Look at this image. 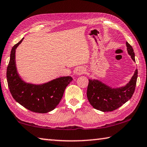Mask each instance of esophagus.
<instances>
[{
	"mask_svg": "<svg viewBox=\"0 0 147 147\" xmlns=\"http://www.w3.org/2000/svg\"><path fill=\"white\" fill-rule=\"evenodd\" d=\"M86 73V69L83 67H80L77 69L76 71V74L77 76L82 75L83 74Z\"/></svg>",
	"mask_w": 147,
	"mask_h": 147,
	"instance_id": "obj_1",
	"label": "esophagus"
}]
</instances>
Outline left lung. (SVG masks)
Wrapping results in <instances>:
<instances>
[{"mask_svg":"<svg viewBox=\"0 0 147 147\" xmlns=\"http://www.w3.org/2000/svg\"><path fill=\"white\" fill-rule=\"evenodd\" d=\"M126 45L128 53L136 62L132 47L128 42ZM138 73L136 69L130 81L126 85L118 88H111L97 79H89L87 97L89 103L94 109L103 112L115 110L132 96L135 91Z\"/></svg>","mask_w":147,"mask_h":147,"instance_id":"left-lung-1","label":"left lung"}]
</instances>
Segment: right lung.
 Masks as SVG:
<instances>
[{
	"mask_svg": "<svg viewBox=\"0 0 147 147\" xmlns=\"http://www.w3.org/2000/svg\"><path fill=\"white\" fill-rule=\"evenodd\" d=\"M23 39L11 49L6 73L9 89L17 102L28 110L40 113L50 112L58 105L66 87L73 79L71 76H61L39 84L23 80L17 72L16 62V49Z\"/></svg>",
	"mask_w": 147,
	"mask_h": 147,
	"instance_id": "obj_1",
	"label": "right lung"
}]
</instances>
